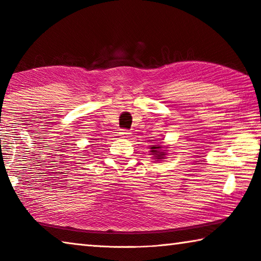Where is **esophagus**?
<instances>
[{
    "label": "esophagus",
    "mask_w": 261,
    "mask_h": 261,
    "mask_svg": "<svg viewBox=\"0 0 261 261\" xmlns=\"http://www.w3.org/2000/svg\"><path fill=\"white\" fill-rule=\"evenodd\" d=\"M120 135L122 137H124V138H127V137H129V135H130V132L127 131V130H125V129H121L120 130Z\"/></svg>",
    "instance_id": "esophagus-1"
}]
</instances>
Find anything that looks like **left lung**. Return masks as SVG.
Segmentation results:
<instances>
[{
	"label": "left lung",
	"instance_id": "obj_1",
	"mask_svg": "<svg viewBox=\"0 0 261 261\" xmlns=\"http://www.w3.org/2000/svg\"><path fill=\"white\" fill-rule=\"evenodd\" d=\"M151 148H152V151H151V152L155 154L158 159H163V156H165V153H163V152H159V151H158V149L160 148V146H158V147H155V146H152Z\"/></svg>",
	"mask_w": 261,
	"mask_h": 261
}]
</instances>
